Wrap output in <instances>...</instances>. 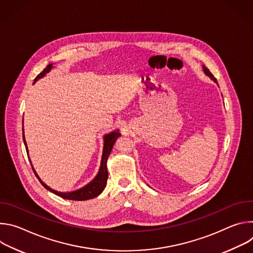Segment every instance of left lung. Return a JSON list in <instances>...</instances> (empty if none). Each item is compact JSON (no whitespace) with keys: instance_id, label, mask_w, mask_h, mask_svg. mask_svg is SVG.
Instances as JSON below:
<instances>
[{"instance_id":"left-lung-1","label":"left lung","mask_w":253,"mask_h":253,"mask_svg":"<svg viewBox=\"0 0 253 253\" xmlns=\"http://www.w3.org/2000/svg\"><path fill=\"white\" fill-rule=\"evenodd\" d=\"M203 69H204V72H205V73H206V74H207V75H208V76H209V77H210L214 82H216V78L211 74V72H210V71H209L205 66L203 67Z\"/></svg>"}]
</instances>
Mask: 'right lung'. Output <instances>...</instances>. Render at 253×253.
<instances>
[{
    "mask_svg": "<svg viewBox=\"0 0 253 253\" xmlns=\"http://www.w3.org/2000/svg\"><path fill=\"white\" fill-rule=\"evenodd\" d=\"M52 68V64L48 65L41 73L36 77L35 81H37L39 78L43 77L46 73H48V72L51 70ZM120 136V134L115 131V132H112L110 134H108L104 137V148H103V155H102V161H101V167H100V170L97 174V176L94 178L93 181H91L89 184H87L85 187L79 189V190H76V191H73V192H68V193H61V192H58V191H55L53 189H51L50 187H48L44 182H42V180L39 178V176L37 175V173L35 172L34 168H33V171L35 173V175L37 176V178L39 179V181L41 182V184L48 190H50L51 192L55 193L56 195L62 197V198H65V199H70V200H88V199H91V198H94L96 196H98L105 188L106 186V182H107V179H108V171H107V159H108V156L110 155L111 153V150L114 146V143L115 141L117 140V138ZM24 139V143H25V146H26V149H27V144H26V141H25V137H23ZM28 150V149H27ZM31 163V162H30Z\"/></svg>",
    "mask_w": 253,
    "mask_h": 253,
    "instance_id": "add662e5",
    "label": "right lung"
}]
</instances>
